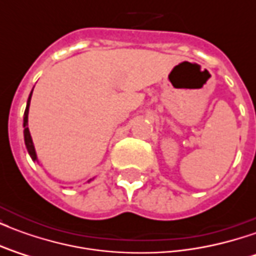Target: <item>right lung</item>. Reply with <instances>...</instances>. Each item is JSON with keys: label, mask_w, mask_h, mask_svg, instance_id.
Instances as JSON below:
<instances>
[{"label": "right lung", "mask_w": 256, "mask_h": 256, "mask_svg": "<svg viewBox=\"0 0 256 256\" xmlns=\"http://www.w3.org/2000/svg\"><path fill=\"white\" fill-rule=\"evenodd\" d=\"M31 94H32V92L30 93V97H28V100H27V106H26L24 118H23V128H24V132H23V133H24L26 148H27V150H28V154H30L31 159H32V160H36V148H34V144H32V138H31L30 130H28V128H27V123H28V108H30Z\"/></svg>", "instance_id": "right-lung-1"}]
</instances>
